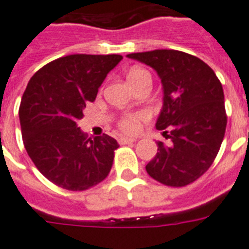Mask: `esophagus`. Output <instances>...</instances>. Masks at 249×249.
<instances>
[{"label": "esophagus", "mask_w": 249, "mask_h": 249, "mask_svg": "<svg viewBox=\"0 0 249 249\" xmlns=\"http://www.w3.org/2000/svg\"><path fill=\"white\" fill-rule=\"evenodd\" d=\"M134 142H137V139H134V138L121 137L120 139H119V143L120 144H130V143H134Z\"/></svg>", "instance_id": "34e87169"}]
</instances>
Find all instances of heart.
<instances>
[{
  "mask_svg": "<svg viewBox=\"0 0 249 249\" xmlns=\"http://www.w3.org/2000/svg\"><path fill=\"white\" fill-rule=\"evenodd\" d=\"M145 74H148L145 71L137 68V70H133L129 72L128 81L129 79H134V78H138V77L145 76ZM147 119H148V115L145 114V112L129 114L121 119L119 126H120L121 130L125 131V133H128V134H134V133L139 131V129H141L142 126V123L147 120Z\"/></svg>",
  "mask_w": 249,
  "mask_h": 249,
  "instance_id": "1",
  "label": "heart"
}]
</instances>
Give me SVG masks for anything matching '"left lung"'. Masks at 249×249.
Wrapping results in <instances>:
<instances>
[{
  "mask_svg": "<svg viewBox=\"0 0 249 249\" xmlns=\"http://www.w3.org/2000/svg\"><path fill=\"white\" fill-rule=\"evenodd\" d=\"M128 58L152 67L162 82L163 105L156 128L170 145L145 166L156 181L182 187L202 176L214 162L227 128L224 92L214 71L191 54L173 49L131 53Z\"/></svg>",
  "mask_w": 249,
  "mask_h": 249,
  "instance_id": "8db88e82",
  "label": "left lung"
}]
</instances>
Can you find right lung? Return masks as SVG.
<instances>
[{
	"label": "right lung",
	"mask_w": 249,
	"mask_h": 249,
	"mask_svg": "<svg viewBox=\"0 0 249 249\" xmlns=\"http://www.w3.org/2000/svg\"><path fill=\"white\" fill-rule=\"evenodd\" d=\"M121 59L119 54H72L48 63L29 81L18 110L25 149L59 187L83 191L111 170L118 142L107 134L87 139L77 121Z\"/></svg>",
	"instance_id": "right-lung-1"
}]
</instances>
